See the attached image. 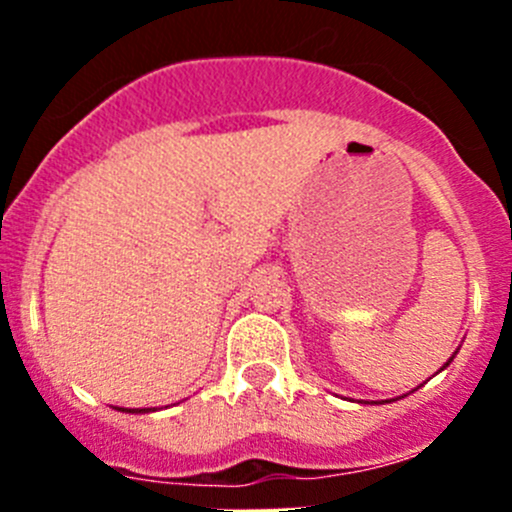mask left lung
<instances>
[{"instance_id": "1", "label": "left lung", "mask_w": 512, "mask_h": 512, "mask_svg": "<svg viewBox=\"0 0 512 512\" xmlns=\"http://www.w3.org/2000/svg\"><path fill=\"white\" fill-rule=\"evenodd\" d=\"M453 356H456V352H453ZM453 356H451V359H448V361H446V364H443V366H441V371H443V369H446V366H448V364H451V361H453ZM394 401H396V399H394ZM376 404H379V401H376ZM381 404H391V401H381Z\"/></svg>"}]
</instances>
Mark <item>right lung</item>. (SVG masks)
Instances as JSON below:
<instances>
[{
	"mask_svg": "<svg viewBox=\"0 0 512 512\" xmlns=\"http://www.w3.org/2000/svg\"><path fill=\"white\" fill-rule=\"evenodd\" d=\"M118 411H126V414H148L151 409H118Z\"/></svg>",
	"mask_w": 512,
	"mask_h": 512,
	"instance_id": "add662e5",
	"label": "right lung"
}]
</instances>
